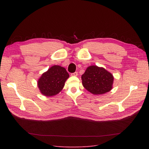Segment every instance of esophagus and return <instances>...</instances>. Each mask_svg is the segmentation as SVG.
<instances>
[{"mask_svg": "<svg viewBox=\"0 0 149 149\" xmlns=\"http://www.w3.org/2000/svg\"><path fill=\"white\" fill-rule=\"evenodd\" d=\"M71 76H78V72H74V73H73L71 74Z\"/></svg>", "mask_w": 149, "mask_h": 149, "instance_id": "34e87169", "label": "esophagus"}]
</instances>
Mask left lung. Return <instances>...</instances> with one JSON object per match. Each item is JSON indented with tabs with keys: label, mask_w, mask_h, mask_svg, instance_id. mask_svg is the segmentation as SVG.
<instances>
[{
	"label": "left lung",
	"mask_w": 149,
	"mask_h": 149,
	"mask_svg": "<svg viewBox=\"0 0 149 149\" xmlns=\"http://www.w3.org/2000/svg\"><path fill=\"white\" fill-rule=\"evenodd\" d=\"M82 84L86 89L93 94H102L110 91L114 77L103 68L90 66L81 76Z\"/></svg>",
	"instance_id": "1"
}]
</instances>
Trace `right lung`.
I'll list each match as a JSON object with an SVG mask.
<instances>
[{
    "label": "right lung",
    "instance_id": "obj_1",
    "mask_svg": "<svg viewBox=\"0 0 149 149\" xmlns=\"http://www.w3.org/2000/svg\"><path fill=\"white\" fill-rule=\"evenodd\" d=\"M69 76L63 67L58 65L52 66L38 79V86L40 92L47 96L56 95L63 88Z\"/></svg>",
    "mask_w": 149,
    "mask_h": 149
}]
</instances>
